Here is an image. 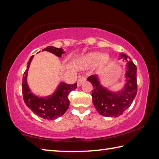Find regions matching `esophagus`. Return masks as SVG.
Returning a JSON list of instances; mask_svg holds the SVG:
<instances>
[{
    "label": "esophagus",
    "instance_id": "34e87169",
    "mask_svg": "<svg viewBox=\"0 0 159 159\" xmlns=\"http://www.w3.org/2000/svg\"><path fill=\"white\" fill-rule=\"evenodd\" d=\"M85 80H86L85 77H83V76L80 77L79 79V80H78V82H77L78 86H80V85H81L82 83H83V82H84V81H85Z\"/></svg>",
    "mask_w": 159,
    "mask_h": 159
}]
</instances>
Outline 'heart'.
<instances>
[{
	"instance_id": "heart-1",
	"label": "heart",
	"mask_w": 159,
	"mask_h": 159,
	"mask_svg": "<svg viewBox=\"0 0 159 159\" xmlns=\"http://www.w3.org/2000/svg\"><path fill=\"white\" fill-rule=\"evenodd\" d=\"M98 60L99 65H104L109 61V55L107 53L99 54L98 52H90L79 58L77 61V64L80 67L86 68L92 66Z\"/></svg>"
}]
</instances>
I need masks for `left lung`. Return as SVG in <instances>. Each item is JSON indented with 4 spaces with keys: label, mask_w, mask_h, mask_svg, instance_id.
Instances as JSON below:
<instances>
[{
    "label": "left lung",
    "mask_w": 159,
    "mask_h": 159,
    "mask_svg": "<svg viewBox=\"0 0 159 159\" xmlns=\"http://www.w3.org/2000/svg\"><path fill=\"white\" fill-rule=\"evenodd\" d=\"M120 57L127 61L125 74V85L118 91H111L102 85L98 75L88 78L94 89L92 92L93 103L99 114L107 117H118L131 105L138 92L137 67L125 54ZM130 60L128 61L127 60Z\"/></svg>",
    "instance_id": "8db88e82"
}]
</instances>
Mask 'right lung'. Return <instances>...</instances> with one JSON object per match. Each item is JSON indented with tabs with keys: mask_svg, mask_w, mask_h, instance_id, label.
Wrapping results in <instances>:
<instances>
[{
	"mask_svg": "<svg viewBox=\"0 0 159 159\" xmlns=\"http://www.w3.org/2000/svg\"><path fill=\"white\" fill-rule=\"evenodd\" d=\"M43 51H48L58 57H61V55L65 52L62 48L53 46H48L43 49ZM33 57L34 55L29 59L27 68L23 76L22 94L24 101L26 105L38 116L46 120L56 119L61 116L68 109L69 107L68 95L71 91L77 88V83L69 85L64 82H60L52 95L45 98L34 95L27 84L28 71Z\"/></svg>",
	"mask_w": 159,
	"mask_h": 159,
	"instance_id": "obj_1",
	"label": "right lung"
}]
</instances>
